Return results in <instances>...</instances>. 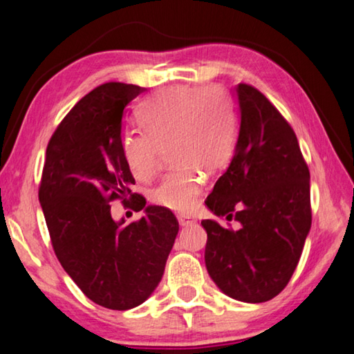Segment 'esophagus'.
<instances>
[{"instance_id":"1","label":"esophagus","mask_w":354,"mask_h":354,"mask_svg":"<svg viewBox=\"0 0 354 354\" xmlns=\"http://www.w3.org/2000/svg\"><path fill=\"white\" fill-rule=\"evenodd\" d=\"M178 221L181 226H192L195 225V220L192 217H185V215H178Z\"/></svg>"}]
</instances>
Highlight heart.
Segmentation results:
<instances>
[{
    "label": "heart",
    "instance_id": "b5f03b06",
    "mask_svg": "<svg viewBox=\"0 0 354 354\" xmlns=\"http://www.w3.org/2000/svg\"><path fill=\"white\" fill-rule=\"evenodd\" d=\"M143 131L122 136V154L137 179H149L159 164L160 149L169 148L171 162L181 165L165 175L153 190L158 205L192 212L201 194L200 170L223 169L236 151L239 115L230 97L212 86L170 87L142 103Z\"/></svg>",
    "mask_w": 354,
    "mask_h": 354
}]
</instances>
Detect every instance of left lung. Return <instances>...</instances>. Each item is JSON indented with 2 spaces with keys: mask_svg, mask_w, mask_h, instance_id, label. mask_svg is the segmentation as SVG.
Listing matches in <instances>:
<instances>
[{
  "mask_svg": "<svg viewBox=\"0 0 354 354\" xmlns=\"http://www.w3.org/2000/svg\"><path fill=\"white\" fill-rule=\"evenodd\" d=\"M234 95L237 147L206 206L241 226L203 220L205 262L225 295L262 303L284 289L301 256L313 220L310 176L297 136L277 107L248 84L236 86Z\"/></svg>",
  "mask_w": 354,
  "mask_h": 354,
  "instance_id": "left-lung-1",
  "label": "left lung"
}]
</instances>
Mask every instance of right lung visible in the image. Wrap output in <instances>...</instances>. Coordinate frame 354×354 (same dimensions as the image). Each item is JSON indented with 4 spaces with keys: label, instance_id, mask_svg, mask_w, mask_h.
Returning a JSON list of instances; mask_svg holds the SVG:
<instances>
[{
    "label": "right lung",
    "instance_id": "obj_1",
    "mask_svg": "<svg viewBox=\"0 0 354 354\" xmlns=\"http://www.w3.org/2000/svg\"><path fill=\"white\" fill-rule=\"evenodd\" d=\"M145 88L107 82L77 101L46 148L39 201L59 262L100 306H139L162 279L179 225L170 209L147 206L122 154L124 107ZM133 201L144 217L115 222L109 203Z\"/></svg>",
    "mask_w": 354,
    "mask_h": 354
}]
</instances>
